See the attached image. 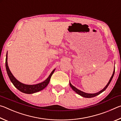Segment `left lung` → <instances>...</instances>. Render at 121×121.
Wrapping results in <instances>:
<instances>
[{"mask_svg":"<svg viewBox=\"0 0 121 121\" xmlns=\"http://www.w3.org/2000/svg\"><path fill=\"white\" fill-rule=\"evenodd\" d=\"M114 73H115V69H114V71H113V73H112V77H110V80H109V82H108V84H107V85H106V86L104 88V89H102V90H101V91H100L99 92H97V93H93V94L92 93V94H90V93H85V92H84L81 91H80V90H79L78 89H77V88H76L75 86H73L72 84H71L70 83H69V84H70V87H71V88H72V89L73 90V91H74L75 92H76L77 94H78L79 95H81V96H82V97H85V98H92V97H95V96H97V95H100V93H102V92H104L106 89H107V87L108 86V85H109L110 82L112 81V77H113V76H114Z\"/></svg>","mask_w":121,"mask_h":121,"instance_id":"left-lung-1","label":"left lung"}]
</instances>
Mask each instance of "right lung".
<instances>
[{
  "label": "right lung",
  "instance_id": "1",
  "mask_svg": "<svg viewBox=\"0 0 121 121\" xmlns=\"http://www.w3.org/2000/svg\"><path fill=\"white\" fill-rule=\"evenodd\" d=\"M6 69L7 73L9 78L10 80L12 82V83H13L14 86L16 88H17L19 91L22 92L26 94H31L40 91L43 89H44L45 87H46L47 86V85L48 84L49 82H50L51 77L55 71V69H54V70L52 71V73H51V74L49 76L48 78H47L45 81H44L42 83L37 84L36 85L24 84L22 83L21 82H20L19 81H18L17 79L14 77V76L11 72V71H10L7 64V53L6 54Z\"/></svg>",
  "mask_w": 121,
  "mask_h": 121
}]
</instances>
